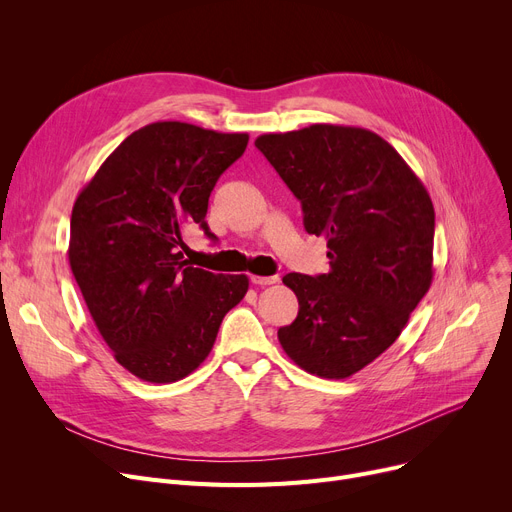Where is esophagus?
<instances>
[{
	"instance_id": "esophagus-1",
	"label": "esophagus",
	"mask_w": 512,
	"mask_h": 512,
	"mask_svg": "<svg viewBox=\"0 0 512 512\" xmlns=\"http://www.w3.org/2000/svg\"><path fill=\"white\" fill-rule=\"evenodd\" d=\"M280 278L278 276H251V282L257 286H270L276 284Z\"/></svg>"
}]
</instances>
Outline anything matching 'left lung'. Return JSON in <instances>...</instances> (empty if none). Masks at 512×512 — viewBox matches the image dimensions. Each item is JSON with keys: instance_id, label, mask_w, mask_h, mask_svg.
I'll return each mask as SVG.
<instances>
[{"instance_id": "1", "label": "left lung", "mask_w": 512, "mask_h": 512, "mask_svg": "<svg viewBox=\"0 0 512 512\" xmlns=\"http://www.w3.org/2000/svg\"><path fill=\"white\" fill-rule=\"evenodd\" d=\"M255 147L328 238L330 272L286 274L299 315L278 330L301 369L344 380L378 359L434 278L436 213L423 182L378 134L336 124L261 134Z\"/></svg>"}]
</instances>
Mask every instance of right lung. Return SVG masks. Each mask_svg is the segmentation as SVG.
Here are the masks:
<instances>
[{"mask_svg":"<svg viewBox=\"0 0 512 512\" xmlns=\"http://www.w3.org/2000/svg\"><path fill=\"white\" fill-rule=\"evenodd\" d=\"M249 134L153 122L126 137L72 207L68 259L116 361L143 382L172 384L211 353L224 315L249 290L182 257L218 178Z\"/></svg>","mask_w":512,"mask_h":512,"instance_id":"right-lung-1","label":"right lung"}]
</instances>
